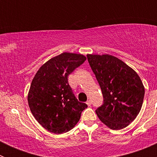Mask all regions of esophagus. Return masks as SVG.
Segmentation results:
<instances>
[{
  "label": "esophagus",
  "mask_w": 157,
  "mask_h": 157,
  "mask_svg": "<svg viewBox=\"0 0 157 157\" xmlns=\"http://www.w3.org/2000/svg\"><path fill=\"white\" fill-rule=\"evenodd\" d=\"M86 105H88V106H90V105H91V101H86Z\"/></svg>",
  "instance_id": "34e87169"
}]
</instances>
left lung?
<instances>
[{"label": "left lung", "instance_id": "8db88e82", "mask_svg": "<svg viewBox=\"0 0 157 157\" xmlns=\"http://www.w3.org/2000/svg\"><path fill=\"white\" fill-rule=\"evenodd\" d=\"M88 62L99 83L104 103L96 113L112 130L125 128L134 120L143 103L145 88L138 75L121 59L87 54Z\"/></svg>", "mask_w": 157, "mask_h": 157}]
</instances>
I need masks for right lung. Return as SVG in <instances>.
Listing matches in <instances>:
<instances>
[{
    "label": "right lung",
    "instance_id": "right-lung-1",
    "mask_svg": "<svg viewBox=\"0 0 157 157\" xmlns=\"http://www.w3.org/2000/svg\"><path fill=\"white\" fill-rule=\"evenodd\" d=\"M86 57L63 52L45 63L32 80L28 105L35 120L49 132L63 134L79 121L87 105L78 101L67 78Z\"/></svg>",
    "mask_w": 157,
    "mask_h": 157
}]
</instances>
